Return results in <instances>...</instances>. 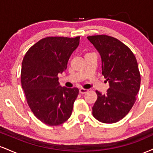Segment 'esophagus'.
Here are the masks:
<instances>
[{"mask_svg": "<svg viewBox=\"0 0 153 153\" xmlns=\"http://www.w3.org/2000/svg\"><path fill=\"white\" fill-rule=\"evenodd\" d=\"M88 90H87V89H84V88H80V90H79V92H80V94H85V93H87Z\"/></svg>", "mask_w": 153, "mask_h": 153, "instance_id": "esophagus-1", "label": "esophagus"}]
</instances>
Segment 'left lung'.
Masks as SVG:
<instances>
[{
	"mask_svg": "<svg viewBox=\"0 0 153 153\" xmlns=\"http://www.w3.org/2000/svg\"><path fill=\"white\" fill-rule=\"evenodd\" d=\"M101 58L102 75L108 80L106 94L96 91L93 115L99 122L112 124L132 108L140 91V74L134 54L117 39L107 35L88 36Z\"/></svg>",
	"mask_w": 153,
	"mask_h": 153,
	"instance_id": "left-lung-1",
	"label": "left lung"
}]
</instances>
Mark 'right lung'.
Wrapping results in <instances>:
<instances>
[{
	"instance_id": "1",
	"label": "right lung",
	"mask_w": 153,
	"mask_h": 153,
	"mask_svg": "<svg viewBox=\"0 0 153 153\" xmlns=\"http://www.w3.org/2000/svg\"><path fill=\"white\" fill-rule=\"evenodd\" d=\"M79 41L80 36L46 37L23 59L21 78L27 103L36 118L49 126L62 124L72 114L79 90L61 86L57 75L67 69Z\"/></svg>"
}]
</instances>
